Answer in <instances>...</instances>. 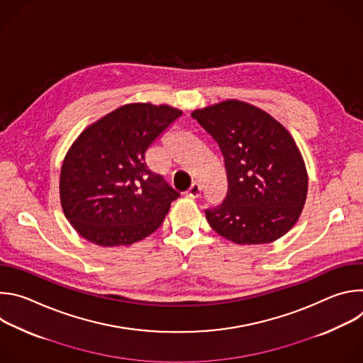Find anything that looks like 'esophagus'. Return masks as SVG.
<instances>
[{
  "mask_svg": "<svg viewBox=\"0 0 363 363\" xmlns=\"http://www.w3.org/2000/svg\"><path fill=\"white\" fill-rule=\"evenodd\" d=\"M201 191H202V189H201V186H199L198 184H192L186 194H188V196H191V198H199V196H201Z\"/></svg>",
  "mask_w": 363,
  "mask_h": 363,
  "instance_id": "obj_1",
  "label": "esophagus"
}]
</instances>
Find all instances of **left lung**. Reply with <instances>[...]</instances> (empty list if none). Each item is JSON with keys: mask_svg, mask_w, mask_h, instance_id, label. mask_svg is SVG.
<instances>
[{"mask_svg": "<svg viewBox=\"0 0 363 363\" xmlns=\"http://www.w3.org/2000/svg\"><path fill=\"white\" fill-rule=\"evenodd\" d=\"M191 116L218 143L228 192L206 210L211 228L240 245L269 244L297 223L308 177L291 133L269 112L227 99L195 109Z\"/></svg>", "mask_w": 363, "mask_h": 363, "instance_id": "obj_1", "label": "left lung"}]
</instances>
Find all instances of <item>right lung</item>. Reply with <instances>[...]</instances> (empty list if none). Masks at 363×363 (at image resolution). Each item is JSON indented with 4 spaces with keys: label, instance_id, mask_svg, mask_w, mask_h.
<instances>
[{
    "label": "right lung",
    "instance_id": "right-lung-1",
    "mask_svg": "<svg viewBox=\"0 0 363 363\" xmlns=\"http://www.w3.org/2000/svg\"><path fill=\"white\" fill-rule=\"evenodd\" d=\"M181 109L128 103L89 125L60 169V203L72 227L100 247L138 242L164 223L178 194L146 168L145 153Z\"/></svg>",
    "mask_w": 363,
    "mask_h": 363
}]
</instances>
